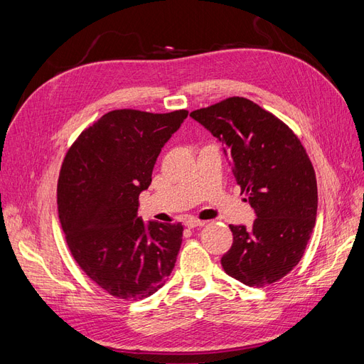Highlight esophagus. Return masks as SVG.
<instances>
[{
	"label": "esophagus",
	"instance_id": "1",
	"mask_svg": "<svg viewBox=\"0 0 364 364\" xmlns=\"http://www.w3.org/2000/svg\"><path fill=\"white\" fill-rule=\"evenodd\" d=\"M206 222H203V220H196V218H188L185 222V226L190 228V229H194V228H200V226H205Z\"/></svg>",
	"mask_w": 364,
	"mask_h": 364
}]
</instances>
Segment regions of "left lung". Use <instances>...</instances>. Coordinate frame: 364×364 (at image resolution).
<instances>
[{
    "mask_svg": "<svg viewBox=\"0 0 364 364\" xmlns=\"http://www.w3.org/2000/svg\"><path fill=\"white\" fill-rule=\"evenodd\" d=\"M190 117L225 142L237 183L257 213L250 229L229 225L234 243L222 258L225 272L249 287L279 281L304 257L316 225V173L302 142L245 97H229Z\"/></svg>",
    "mask_w": 364,
    "mask_h": 364,
    "instance_id": "1",
    "label": "left lung"
}]
</instances>
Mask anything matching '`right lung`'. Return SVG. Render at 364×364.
<instances>
[{"label":"right lung","instance_id":"right-lung-1","mask_svg":"<svg viewBox=\"0 0 364 364\" xmlns=\"http://www.w3.org/2000/svg\"><path fill=\"white\" fill-rule=\"evenodd\" d=\"M186 115L117 109L85 129L63 159L58 206L68 249L87 278L119 299H144L174 269L183 226H146L136 211L161 149Z\"/></svg>","mask_w":364,"mask_h":364}]
</instances>
